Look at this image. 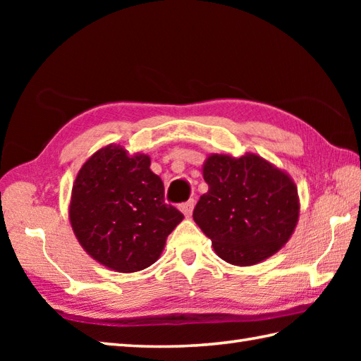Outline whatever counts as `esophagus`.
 I'll use <instances>...</instances> for the list:
<instances>
[{
	"instance_id": "1",
	"label": "esophagus",
	"mask_w": 361,
	"mask_h": 361,
	"mask_svg": "<svg viewBox=\"0 0 361 361\" xmlns=\"http://www.w3.org/2000/svg\"><path fill=\"white\" fill-rule=\"evenodd\" d=\"M194 204H195L194 200H188L186 203H181L180 204V211L185 214L186 217H190V214H192V211H194Z\"/></svg>"
}]
</instances>
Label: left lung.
Returning a JSON list of instances; mask_svg holds the SVG:
<instances>
[{
  "instance_id": "8db88e82",
  "label": "left lung",
  "mask_w": 361,
  "mask_h": 361,
  "mask_svg": "<svg viewBox=\"0 0 361 361\" xmlns=\"http://www.w3.org/2000/svg\"><path fill=\"white\" fill-rule=\"evenodd\" d=\"M203 178L209 189L192 216L220 259L255 265L288 242L299 219L298 189L288 173L256 153H212Z\"/></svg>"
}]
</instances>
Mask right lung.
<instances>
[{
  "label": "right lung",
  "instance_id": "obj_1",
  "mask_svg": "<svg viewBox=\"0 0 361 361\" xmlns=\"http://www.w3.org/2000/svg\"><path fill=\"white\" fill-rule=\"evenodd\" d=\"M185 219L164 203V185L150 157L109 144L75 176L70 221L82 248L99 264L133 273L155 264L167 235Z\"/></svg>",
  "mask_w": 361,
  "mask_h": 361
}]
</instances>
